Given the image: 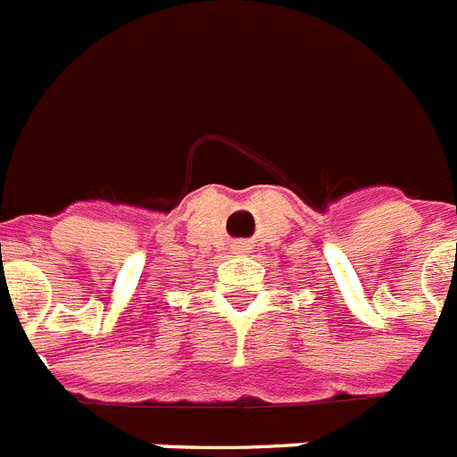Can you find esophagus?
<instances>
[{
    "label": "esophagus",
    "instance_id": "34e87169",
    "mask_svg": "<svg viewBox=\"0 0 457 457\" xmlns=\"http://www.w3.org/2000/svg\"><path fill=\"white\" fill-rule=\"evenodd\" d=\"M232 251H235V253H246V251H249V244L235 242V244H232Z\"/></svg>",
    "mask_w": 457,
    "mask_h": 457
}]
</instances>
